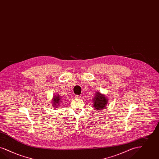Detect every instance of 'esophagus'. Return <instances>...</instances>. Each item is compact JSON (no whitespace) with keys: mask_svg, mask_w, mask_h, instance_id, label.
Masks as SVG:
<instances>
[{"mask_svg":"<svg viewBox=\"0 0 159 159\" xmlns=\"http://www.w3.org/2000/svg\"><path fill=\"white\" fill-rule=\"evenodd\" d=\"M75 98H76V99H79V98H80V97H81V96L80 95H75Z\"/></svg>","mask_w":159,"mask_h":159,"instance_id":"1","label":"esophagus"}]
</instances>
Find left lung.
Instances as JSON below:
<instances>
[{
  "mask_svg": "<svg viewBox=\"0 0 159 159\" xmlns=\"http://www.w3.org/2000/svg\"><path fill=\"white\" fill-rule=\"evenodd\" d=\"M93 108L96 111H102L107 108L108 103V99L104 94L99 92H96L92 99Z\"/></svg>",
  "mask_w": 159,
  "mask_h": 159,
  "instance_id": "left-lung-1",
  "label": "left lung"
}]
</instances>
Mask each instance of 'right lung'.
Listing matches in <instances>:
<instances>
[{"label":"right lung","mask_w":159,"mask_h":159,"mask_svg":"<svg viewBox=\"0 0 159 159\" xmlns=\"http://www.w3.org/2000/svg\"><path fill=\"white\" fill-rule=\"evenodd\" d=\"M61 97L60 96L58 93H56L54 94L52 99V105L54 108H60V104L61 103L60 102H61Z\"/></svg>","instance_id":"obj_1"}]
</instances>
